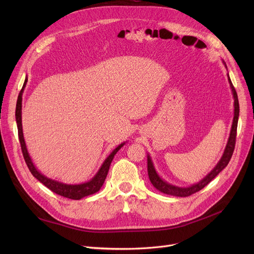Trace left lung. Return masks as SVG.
I'll use <instances>...</instances> for the list:
<instances>
[{
	"label": "left lung",
	"mask_w": 254,
	"mask_h": 254,
	"mask_svg": "<svg viewBox=\"0 0 254 254\" xmlns=\"http://www.w3.org/2000/svg\"><path fill=\"white\" fill-rule=\"evenodd\" d=\"M226 66V65H225ZM229 78V82L232 88V92H233V97H234V119H233V125H232V129H231V134L229 137V141L226 143L224 152L220 158V161L217 163V165L214 167L209 174L204 177L201 181L196 184H193L191 186H189V188H178V186H174L172 184H169L168 182L164 181L161 177L158 176V174L156 173L153 163L151 161V157L149 156V154L147 155V171H148V176H149V180L152 183V185L154 188L162 191L166 194H170V195H175V196H190L197 191L201 190L202 189H204L205 186L210 183L213 179H214L219 173L228 166V164L230 163L234 149H235V144H236V136H237V127H238V119H239V101H238V95L237 91L231 81V78L228 75Z\"/></svg>",
	"instance_id": "left-lung-1"
}]
</instances>
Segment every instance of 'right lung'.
Wrapping results in <instances>:
<instances>
[{
	"mask_svg": "<svg viewBox=\"0 0 254 254\" xmlns=\"http://www.w3.org/2000/svg\"><path fill=\"white\" fill-rule=\"evenodd\" d=\"M26 82H28V78H25L23 86H22V88L19 92V95H18V99H17V103H16L15 117H16V124H17V129H18V138H19V142H20V147H21V151H22V154H23V158H24L26 166H28L29 170L31 171V173L33 174V176L35 178H37L40 182L43 183L46 186V188H48L51 191H53L57 194H60L62 196L71 198V199H80V198L87 196L89 194L96 193L97 191L100 190V189L102 188V185L105 182V179L107 177V174H108V171H109L111 162L113 161V158H114V155L126 144V142L118 145L117 147L110 153V155L105 159V162L101 166V168L98 171L97 174L93 176V178H91L88 182L81 183V184H64V183H62V182H59V181L52 180L50 178L45 177L43 174H41V173H40L36 169L35 165L33 164L32 159L29 155L28 149H26L24 138H23L22 125H21V103H22V92H23V89L25 87Z\"/></svg>",
	"mask_w": 254,
	"mask_h": 254,
	"instance_id": "right-lung-1",
	"label": "right lung"
}]
</instances>
